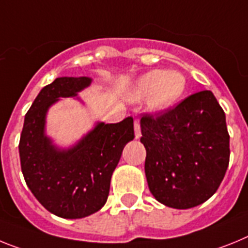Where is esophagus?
Here are the masks:
<instances>
[{"instance_id":"1","label":"esophagus","mask_w":248,"mask_h":248,"mask_svg":"<svg viewBox=\"0 0 248 248\" xmlns=\"http://www.w3.org/2000/svg\"><path fill=\"white\" fill-rule=\"evenodd\" d=\"M135 137L136 139L141 137V122H140V120H135Z\"/></svg>"}]
</instances>
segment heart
I'll use <instances>...</instances> for the list:
<instances>
[{
	"label": "heart",
	"mask_w": 248,
	"mask_h": 248,
	"mask_svg": "<svg viewBox=\"0 0 248 248\" xmlns=\"http://www.w3.org/2000/svg\"><path fill=\"white\" fill-rule=\"evenodd\" d=\"M186 91V78L175 70H152L142 75L133 86L130 97L135 101L148 97V105L155 111L173 106Z\"/></svg>",
	"instance_id": "heart-1"
}]
</instances>
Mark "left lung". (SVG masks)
I'll list each match as a JSON object with an SVG mask.
<instances>
[{"instance_id":"obj_1","label":"left lung","mask_w":248,"mask_h":248,"mask_svg":"<svg viewBox=\"0 0 248 248\" xmlns=\"http://www.w3.org/2000/svg\"><path fill=\"white\" fill-rule=\"evenodd\" d=\"M148 188L161 203L195 207L214 195L230 162L226 116L211 91H200L173 108L143 113Z\"/></svg>"}]
</instances>
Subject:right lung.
Instances as JSON below:
<instances>
[{"instance_id":"1","label":"right lung","mask_w":248,"mask_h":248,"mask_svg":"<svg viewBox=\"0 0 248 248\" xmlns=\"http://www.w3.org/2000/svg\"><path fill=\"white\" fill-rule=\"evenodd\" d=\"M90 83L88 77H59L45 86L26 113L21 132L26 184L47 211L62 218H82L103 207L122 150L135 139L133 118L127 117L118 124L101 122L70 150L52 145L44 131L48 107Z\"/></svg>"}]
</instances>
